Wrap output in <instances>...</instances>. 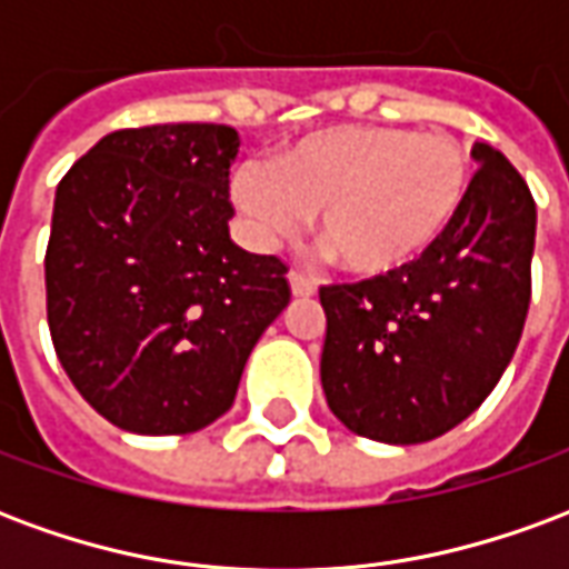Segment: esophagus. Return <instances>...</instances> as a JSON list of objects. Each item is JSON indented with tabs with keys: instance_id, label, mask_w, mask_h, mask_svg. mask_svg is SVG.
I'll use <instances>...</instances> for the list:
<instances>
[{
	"instance_id": "obj_1",
	"label": "esophagus",
	"mask_w": 569,
	"mask_h": 569,
	"mask_svg": "<svg viewBox=\"0 0 569 569\" xmlns=\"http://www.w3.org/2000/svg\"><path fill=\"white\" fill-rule=\"evenodd\" d=\"M289 286H292V296H301V298H308L317 292V283H313V280H308L305 273H298V271H289Z\"/></svg>"
}]
</instances>
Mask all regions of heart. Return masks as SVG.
I'll return each mask as SVG.
<instances>
[{
    "instance_id": "obj_1",
    "label": "heart",
    "mask_w": 569,
    "mask_h": 569,
    "mask_svg": "<svg viewBox=\"0 0 569 569\" xmlns=\"http://www.w3.org/2000/svg\"><path fill=\"white\" fill-rule=\"evenodd\" d=\"M237 210L259 240L292 237L320 212L322 249L357 277H390L448 237L472 194V158L451 137L387 124L317 130L271 167L243 163Z\"/></svg>"
}]
</instances>
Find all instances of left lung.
<instances>
[{"mask_svg":"<svg viewBox=\"0 0 569 569\" xmlns=\"http://www.w3.org/2000/svg\"><path fill=\"white\" fill-rule=\"evenodd\" d=\"M460 219L418 264L320 286V378L357 436L418 445L445 436L497 387L525 332L537 203L485 142Z\"/></svg>","mask_w":569,"mask_h":569,"instance_id":"1","label":"left lung"}]
</instances>
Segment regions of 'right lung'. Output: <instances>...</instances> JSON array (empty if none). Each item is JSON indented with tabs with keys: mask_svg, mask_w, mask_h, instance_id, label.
Wrapping results in <instances>:
<instances>
[{
	"mask_svg": "<svg viewBox=\"0 0 569 569\" xmlns=\"http://www.w3.org/2000/svg\"><path fill=\"white\" fill-rule=\"evenodd\" d=\"M237 130H116L60 179L44 249L48 329L88 406L142 436L198 432L237 396L289 305L286 261L231 243Z\"/></svg>",
	"mask_w": 569,
	"mask_h": 569,
	"instance_id": "1",
	"label": "right lung"
}]
</instances>
